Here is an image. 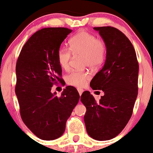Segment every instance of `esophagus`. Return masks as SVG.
Segmentation results:
<instances>
[{
    "mask_svg": "<svg viewBox=\"0 0 153 153\" xmlns=\"http://www.w3.org/2000/svg\"><path fill=\"white\" fill-rule=\"evenodd\" d=\"M77 91H78V92H79V95H81L82 94V92H83V90H82V89L78 88V89H77Z\"/></svg>",
    "mask_w": 153,
    "mask_h": 153,
    "instance_id": "1",
    "label": "esophagus"
}]
</instances>
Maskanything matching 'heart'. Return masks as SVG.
I'll return each instance as SVG.
<instances>
[{
	"label": "heart",
	"mask_w": 153,
	"mask_h": 153,
	"mask_svg": "<svg viewBox=\"0 0 153 153\" xmlns=\"http://www.w3.org/2000/svg\"><path fill=\"white\" fill-rule=\"evenodd\" d=\"M71 49L75 57L82 56V64L91 68H96L103 62L106 54L105 42L97 39L96 36L86 31L76 33L70 40ZM57 59L60 67L65 71L70 69L72 59L71 51L65 47H61L57 53ZM88 71H73L66 76L68 85L75 87H84L88 79H90Z\"/></svg>",
	"instance_id": "1"
}]
</instances>
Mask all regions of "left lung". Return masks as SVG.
Returning <instances> with one entry per match:
<instances>
[{
    "label": "left lung",
    "mask_w": 153,
    "mask_h": 153,
    "mask_svg": "<svg viewBox=\"0 0 153 153\" xmlns=\"http://www.w3.org/2000/svg\"><path fill=\"white\" fill-rule=\"evenodd\" d=\"M105 42L103 67L94 76L93 90L104 92L99 102L88 91L81 102L88 134L97 140H108L120 134L132 114L137 96L139 65L132 44L122 32L112 27H94Z\"/></svg>",
    "instance_id": "1"
}]
</instances>
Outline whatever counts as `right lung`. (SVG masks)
Returning a JSON list of instances; mask_svg holds the SVG:
<instances>
[{"instance_id": "right-lung-1", "label": "right lung", "mask_w": 153, "mask_h": 153, "mask_svg": "<svg viewBox=\"0 0 153 153\" xmlns=\"http://www.w3.org/2000/svg\"><path fill=\"white\" fill-rule=\"evenodd\" d=\"M71 32L65 27L36 32L22 48L16 63V94L21 117L42 140H55L62 135L66 121L79 100L73 86H67L60 97L51 92L53 85L63 81L57 53Z\"/></svg>"}]
</instances>
